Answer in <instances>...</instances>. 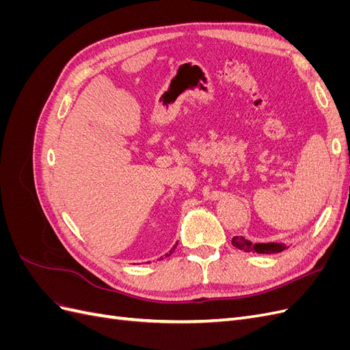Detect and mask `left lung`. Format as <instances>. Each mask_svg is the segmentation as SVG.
Segmentation results:
<instances>
[{"mask_svg":"<svg viewBox=\"0 0 350 350\" xmlns=\"http://www.w3.org/2000/svg\"><path fill=\"white\" fill-rule=\"evenodd\" d=\"M232 245L245 252H260V254H276L286 250V245H282V243H276V242L252 243L251 241L242 237L232 238Z\"/></svg>","mask_w":350,"mask_h":350,"instance_id":"1","label":"left lung"}]
</instances>
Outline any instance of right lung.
<instances>
[{"label":"right lung","mask_w":350,"mask_h":350,"mask_svg":"<svg viewBox=\"0 0 350 350\" xmlns=\"http://www.w3.org/2000/svg\"><path fill=\"white\" fill-rule=\"evenodd\" d=\"M176 243H178V242H176ZM175 248H176V245H174V248H172V250H171V251H169V252H167V254H166V257H167V256H171V254H172V252H174V251H175Z\"/></svg>","instance_id":"1"}]
</instances>
